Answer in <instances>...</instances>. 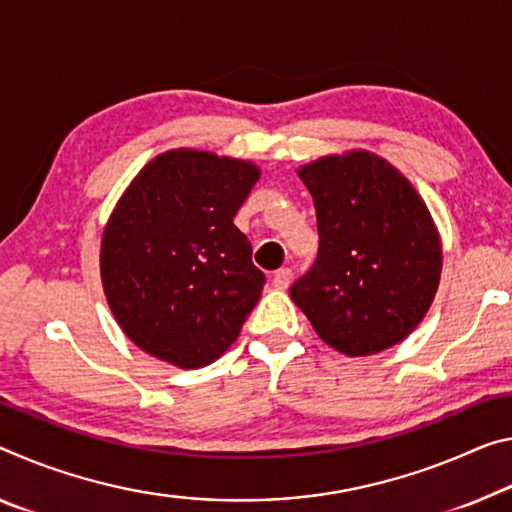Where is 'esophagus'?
Segmentation results:
<instances>
[{"mask_svg": "<svg viewBox=\"0 0 512 512\" xmlns=\"http://www.w3.org/2000/svg\"><path fill=\"white\" fill-rule=\"evenodd\" d=\"M291 278H294V273H291V269H278L273 273V287L275 289H287Z\"/></svg>", "mask_w": 512, "mask_h": 512, "instance_id": "obj_1", "label": "esophagus"}]
</instances>
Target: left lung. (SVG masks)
<instances>
[{"label": "left lung", "mask_w": 512, "mask_h": 512, "mask_svg": "<svg viewBox=\"0 0 512 512\" xmlns=\"http://www.w3.org/2000/svg\"><path fill=\"white\" fill-rule=\"evenodd\" d=\"M314 198L319 255L289 296L323 342L344 355L399 344L431 307L442 243L405 177L367 150L328 154L298 170Z\"/></svg>", "instance_id": "obj_1"}]
</instances>
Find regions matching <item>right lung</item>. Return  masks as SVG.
I'll use <instances>...</instances> for the list:
<instances>
[{
    "instance_id": "1",
    "label": "right lung",
    "mask_w": 512,
    "mask_h": 512,
    "mask_svg": "<svg viewBox=\"0 0 512 512\" xmlns=\"http://www.w3.org/2000/svg\"><path fill=\"white\" fill-rule=\"evenodd\" d=\"M257 180L253 161L180 148L154 157L118 200L102 234V287L152 358L200 369L239 337L266 282L234 225Z\"/></svg>"
}]
</instances>
